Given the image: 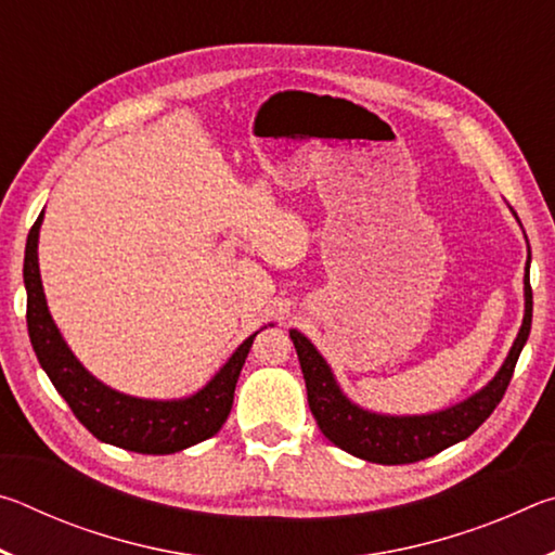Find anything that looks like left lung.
Instances as JSON below:
<instances>
[{
    "mask_svg": "<svg viewBox=\"0 0 555 555\" xmlns=\"http://www.w3.org/2000/svg\"><path fill=\"white\" fill-rule=\"evenodd\" d=\"M524 296L526 311L521 331L516 335L509 357L504 360L502 370L496 372V377L487 384L482 391H477L475 397L457 403L453 409L428 413V416H379V413H370L354 406L352 401H347L340 387L335 384L331 367H327L323 357L318 354L311 340L300 335L298 331H291V340H294V347L298 352L300 372H304L306 379L308 406H311L318 428H321L323 436L337 448L367 460V463L379 465L418 463V460H426L440 453V450L460 443V440H465L467 436H473L475 430L490 418L496 403L502 401L504 391L512 382L521 347L529 340L533 313L529 261H526Z\"/></svg>",
    "mask_w": 555,
    "mask_h": 555,
    "instance_id": "1",
    "label": "left lung"
}]
</instances>
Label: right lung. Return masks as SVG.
I'll return each mask as SVG.
<instances>
[{
	"mask_svg": "<svg viewBox=\"0 0 555 555\" xmlns=\"http://www.w3.org/2000/svg\"><path fill=\"white\" fill-rule=\"evenodd\" d=\"M43 212L34 222L26 240L24 284H26V325L34 352L43 372L49 374L55 391L68 401L75 418L102 443L134 450L146 455H168L212 438L230 416L234 387L242 364L247 360L255 335H249L228 364L215 374L210 384L191 399L181 401H146L105 387L75 360L68 345L55 327L46 306L39 274V228Z\"/></svg>",
	"mask_w": 555,
	"mask_h": 555,
	"instance_id": "obj_1",
	"label": "right lung"
}]
</instances>
